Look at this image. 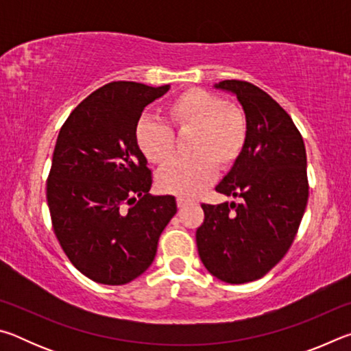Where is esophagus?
<instances>
[{"mask_svg": "<svg viewBox=\"0 0 351 351\" xmlns=\"http://www.w3.org/2000/svg\"><path fill=\"white\" fill-rule=\"evenodd\" d=\"M176 204H178V207H180V209H181V207H184V206H186V204H189V201L187 199H184V198H178L176 199Z\"/></svg>", "mask_w": 351, "mask_h": 351, "instance_id": "esophagus-1", "label": "esophagus"}]
</instances>
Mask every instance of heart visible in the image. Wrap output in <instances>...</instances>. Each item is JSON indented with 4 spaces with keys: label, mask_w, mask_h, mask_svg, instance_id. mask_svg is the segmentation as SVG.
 I'll list each match as a JSON object with an SVG mask.
<instances>
[{
    "label": "heart",
    "mask_w": 351,
    "mask_h": 351,
    "mask_svg": "<svg viewBox=\"0 0 351 351\" xmlns=\"http://www.w3.org/2000/svg\"><path fill=\"white\" fill-rule=\"evenodd\" d=\"M170 127L152 117H142L134 139L148 161L162 165L173 156L175 136L190 133L189 156L176 159L158 173V187L178 197H195L215 176V169L226 170L239 161L246 145L247 122L243 111L228 105L218 94L192 88L169 104Z\"/></svg>",
    "instance_id": "obj_1"
}]
</instances>
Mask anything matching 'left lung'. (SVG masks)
<instances>
[{"mask_svg":"<svg viewBox=\"0 0 351 351\" xmlns=\"http://www.w3.org/2000/svg\"><path fill=\"white\" fill-rule=\"evenodd\" d=\"M213 86L239 99L247 138L239 161L215 187L240 203L201 204L197 246L212 276L240 285L263 277L288 252L308 201L306 152L293 119L268 93L243 80Z\"/></svg>","mask_w":351,"mask_h":351,"instance_id":"1","label":"left lung"}]
</instances>
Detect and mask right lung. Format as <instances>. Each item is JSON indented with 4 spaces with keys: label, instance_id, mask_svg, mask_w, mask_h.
<instances>
[{
    "label": "right lung",
    "instance_id": "obj_1",
    "mask_svg": "<svg viewBox=\"0 0 351 351\" xmlns=\"http://www.w3.org/2000/svg\"><path fill=\"white\" fill-rule=\"evenodd\" d=\"M170 85L111 82L71 112L58 133L46 198L64 254L83 276L125 285L148 269L176 213L171 195L153 197L134 130Z\"/></svg>",
    "mask_w": 351,
    "mask_h": 351
}]
</instances>
